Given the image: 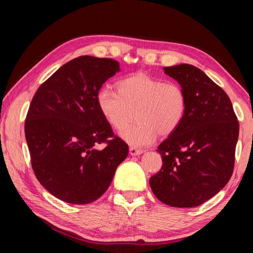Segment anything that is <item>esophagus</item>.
<instances>
[{
    "label": "esophagus",
    "instance_id": "34e87169",
    "mask_svg": "<svg viewBox=\"0 0 253 253\" xmlns=\"http://www.w3.org/2000/svg\"><path fill=\"white\" fill-rule=\"evenodd\" d=\"M141 153H143L142 149H138L136 147H130L129 148V154L130 155H140Z\"/></svg>",
    "mask_w": 253,
    "mask_h": 253
}]
</instances>
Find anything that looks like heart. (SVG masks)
<instances>
[{
	"label": "heart",
	"mask_w": 253,
	"mask_h": 253,
	"mask_svg": "<svg viewBox=\"0 0 253 253\" xmlns=\"http://www.w3.org/2000/svg\"><path fill=\"white\" fill-rule=\"evenodd\" d=\"M116 91L102 88L96 104L104 120L133 147H146L158 137H168L181 125L187 112V95L176 83H165L137 73L120 79ZM135 126H126L134 119ZM126 128H125V127Z\"/></svg>",
	"instance_id": "b5f03b06"
}]
</instances>
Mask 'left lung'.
<instances>
[{
    "label": "left lung",
    "mask_w": 253,
    "mask_h": 253,
    "mask_svg": "<svg viewBox=\"0 0 253 253\" xmlns=\"http://www.w3.org/2000/svg\"><path fill=\"white\" fill-rule=\"evenodd\" d=\"M164 72L184 88L187 112L178 129L158 147L163 165L149 182L168 206L198 207L232 177L239 123L226 92L201 69L180 64Z\"/></svg>",
    "instance_id": "8db88e82"
}]
</instances>
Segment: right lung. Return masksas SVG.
I'll list each match as a JSON object with an SVG mask.
<instances>
[{
    "label": "right lung",
    "mask_w": 253,
    "mask_h": 253,
    "mask_svg": "<svg viewBox=\"0 0 253 253\" xmlns=\"http://www.w3.org/2000/svg\"><path fill=\"white\" fill-rule=\"evenodd\" d=\"M117 72L120 63L112 58L79 56L58 68L32 98L25 122L32 169L62 201H95L127 158V143L114 136L96 104L102 84ZM103 142V150L94 148Z\"/></svg>",
    "instance_id": "1"
}]
</instances>
